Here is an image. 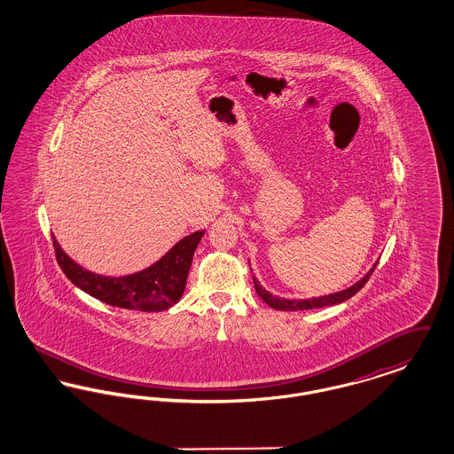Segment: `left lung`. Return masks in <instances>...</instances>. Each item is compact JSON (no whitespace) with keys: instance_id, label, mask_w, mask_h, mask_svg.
<instances>
[{"instance_id":"1","label":"left lung","mask_w":454,"mask_h":454,"mask_svg":"<svg viewBox=\"0 0 454 454\" xmlns=\"http://www.w3.org/2000/svg\"><path fill=\"white\" fill-rule=\"evenodd\" d=\"M378 262L369 269L366 276H363L356 284H352L350 287H347L344 291L339 293H332V294H325V296H318V298H308V300H286V298H279L272 293H269L259 279L254 276V284H255V291L263 301L267 302L269 306L281 309V311H302V309H313V308H324V306H332V304H339V302L347 301L350 300L356 293H359V289L364 287V284L369 281L371 274L374 272Z\"/></svg>"}]
</instances>
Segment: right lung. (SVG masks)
<instances>
[{"instance_id":"add662e5","label":"right lung","mask_w":454,"mask_h":454,"mask_svg":"<svg viewBox=\"0 0 454 454\" xmlns=\"http://www.w3.org/2000/svg\"><path fill=\"white\" fill-rule=\"evenodd\" d=\"M204 233L206 230H197L189 237L176 241L161 259L156 260L150 267L119 278L88 270L66 254L56 237H52V241L66 278L90 296L117 308L163 311L180 301L185 291L195 248Z\"/></svg>"}]
</instances>
